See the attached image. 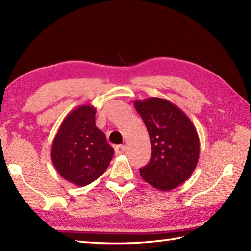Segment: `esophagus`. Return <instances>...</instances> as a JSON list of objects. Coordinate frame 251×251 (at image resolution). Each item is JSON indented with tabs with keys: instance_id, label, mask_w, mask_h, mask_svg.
Wrapping results in <instances>:
<instances>
[{
	"instance_id": "obj_1",
	"label": "esophagus",
	"mask_w": 251,
	"mask_h": 251,
	"mask_svg": "<svg viewBox=\"0 0 251 251\" xmlns=\"http://www.w3.org/2000/svg\"><path fill=\"white\" fill-rule=\"evenodd\" d=\"M126 150V147L125 146H115L114 148V151H115V154L116 155H121V154H123L125 152Z\"/></svg>"
}]
</instances>
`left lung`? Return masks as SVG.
Returning a JSON list of instances; mask_svg holds the SVG:
<instances>
[{
  "label": "left lung",
  "instance_id": "8db88e82",
  "mask_svg": "<svg viewBox=\"0 0 251 251\" xmlns=\"http://www.w3.org/2000/svg\"><path fill=\"white\" fill-rule=\"evenodd\" d=\"M150 136L152 156L140 169L153 188L170 191L188 180L199 162L200 138L193 123L170 101L151 97L134 102Z\"/></svg>",
  "mask_w": 251,
  "mask_h": 251
}]
</instances>
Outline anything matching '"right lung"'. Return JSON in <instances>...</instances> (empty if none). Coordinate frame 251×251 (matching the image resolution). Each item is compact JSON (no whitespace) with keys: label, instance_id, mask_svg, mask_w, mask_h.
Wrapping results in <instances>:
<instances>
[{"label":"right lung","instance_id":"right-lung-1","mask_svg":"<svg viewBox=\"0 0 251 251\" xmlns=\"http://www.w3.org/2000/svg\"><path fill=\"white\" fill-rule=\"evenodd\" d=\"M96 108L78 105L58 129L51 145V161L63 179L77 186L97 180L108 168L114 150L95 123Z\"/></svg>","mask_w":251,"mask_h":251}]
</instances>
